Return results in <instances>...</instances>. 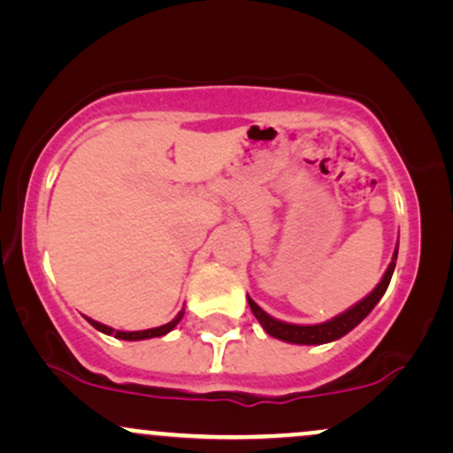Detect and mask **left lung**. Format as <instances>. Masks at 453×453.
Masks as SVG:
<instances>
[{"mask_svg": "<svg viewBox=\"0 0 453 453\" xmlns=\"http://www.w3.org/2000/svg\"><path fill=\"white\" fill-rule=\"evenodd\" d=\"M396 257H398V247L394 249L392 262H389L386 274H383V279L379 280L377 288L372 289L366 298H362L360 303L353 304L351 309H347L345 313L336 315L334 319L324 321V324L298 326V324H288V321L274 319V317H270L266 311L259 309V306L247 296L249 306H251L253 315L257 317V321L262 324L264 330H266L270 336H274V339L285 341V342H296V345H324V342L336 341V339H341V336H345L347 332L353 330V327L360 324L364 317L375 309L379 300H381V296L386 294L389 280H392L394 268H396Z\"/></svg>", "mask_w": 453, "mask_h": 453, "instance_id": "left-lung-1", "label": "left lung"}]
</instances>
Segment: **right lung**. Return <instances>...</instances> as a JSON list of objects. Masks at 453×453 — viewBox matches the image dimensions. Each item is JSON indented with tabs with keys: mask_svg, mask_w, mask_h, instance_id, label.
<instances>
[{
	"mask_svg": "<svg viewBox=\"0 0 453 453\" xmlns=\"http://www.w3.org/2000/svg\"><path fill=\"white\" fill-rule=\"evenodd\" d=\"M183 315H185V311H180V313L176 315L173 321H168V324H165V326L150 327V330H138V332H123V330H114V327H111V326H104V324H100V321L89 319V317H85V319L89 321V324H91L93 327H96V330H100V332H104V334H108V336H114V339H121V341H144V339H155V336H164V334H168V332H170V330H174L176 324H179V321L183 319Z\"/></svg>",
	"mask_w": 453,
	"mask_h": 453,
	"instance_id": "add662e5",
	"label": "right lung"
}]
</instances>
